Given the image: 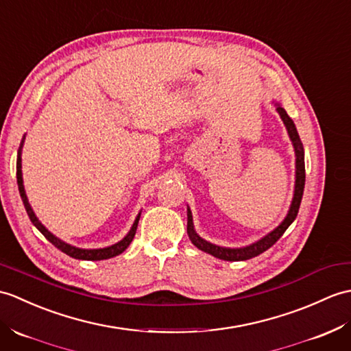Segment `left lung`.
Segmentation results:
<instances>
[{
    "instance_id": "8db88e82",
    "label": "left lung",
    "mask_w": 351,
    "mask_h": 351,
    "mask_svg": "<svg viewBox=\"0 0 351 351\" xmlns=\"http://www.w3.org/2000/svg\"><path fill=\"white\" fill-rule=\"evenodd\" d=\"M276 112L280 113V117L284 122V125L287 128V133L290 136V141L293 143V148H295L296 154V181H295V194H293V200L289 209L287 217L284 218V221L276 227L275 230L271 233H267L265 238L260 241L251 243L248 247H242V248H226V247H218L214 245L205 239H202L200 236L195 233L194 226H193V215L190 208H186V233H189L190 241L194 243L199 250L208 252V254L214 256L217 258L227 260V262H239V260H248L256 257L258 254H262L263 251L271 248L274 243L278 241L281 236L284 234L289 229V226L295 221V218L298 217L299 213V206L300 202H302V195H304V186H305V157H304V145L300 142V137L298 134V130L295 122L291 121V118L287 115V112L284 110L280 104H276Z\"/></svg>"
}]
</instances>
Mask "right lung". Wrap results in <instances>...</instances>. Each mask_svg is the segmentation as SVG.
Masks as SVG:
<instances>
[{
  "label": "right lung",
  "instance_id": "obj_1",
  "mask_svg": "<svg viewBox=\"0 0 351 351\" xmlns=\"http://www.w3.org/2000/svg\"><path fill=\"white\" fill-rule=\"evenodd\" d=\"M22 145H23V141L21 143V148L18 151V161H16V178H18V186H19V193H21V197H22V202H23V206H25L27 209V214L31 219V223L34 224L37 229L40 230V233H42L45 238L52 243V245H55L58 250H61L62 252H65V254L73 257V258H79V260H104V258H110V257H115L118 254H121V252H124L127 250V247L132 243L134 234H136V230H137V224H138V218H141V214H138L134 219V223L132 226V229H130L128 234L125 236L124 239H121L119 242L113 243V245L110 247H106V248H99V250H84V248H76L70 245V243H65L64 241L58 239L56 236H53L51 232H49L46 227L38 221V218L36 217L34 210L31 209L29 203H28V199H27V194H25V189H23V179H22V158H21V152H22Z\"/></svg>",
  "mask_w": 351,
  "mask_h": 351
}]
</instances>
